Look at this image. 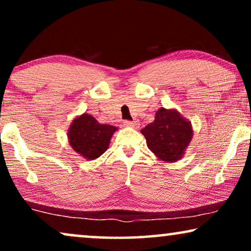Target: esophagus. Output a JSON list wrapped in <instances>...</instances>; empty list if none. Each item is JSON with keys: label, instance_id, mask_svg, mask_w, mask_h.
<instances>
[{"label": "esophagus", "instance_id": "1", "mask_svg": "<svg viewBox=\"0 0 251 251\" xmlns=\"http://www.w3.org/2000/svg\"><path fill=\"white\" fill-rule=\"evenodd\" d=\"M139 125H140V124L138 122H129V120H125V122H124V126H126V127L138 128Z\"/></svg>", "mask_w": 251, "mask_h": 251}]
</instances>
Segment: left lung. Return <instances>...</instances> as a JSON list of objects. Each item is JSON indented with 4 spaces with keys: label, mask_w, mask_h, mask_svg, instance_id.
<instances>
[{
    "label": "left lung",
    "mask_w": 251,
    "mask_h": 251,
    "mask_svg": "<svg viewBox=\"0 0 251 251\" xmlns=\"http://www.w3.org/2000/svg\"><path fill=\"white\" fill-rule=\"evenodd\" d=\"M141 133L151 153L164 162L179 161L193 136L191 122L176 109L164 107L156 111L154 122L142 128Z\"/></svg>",
    "instance_id": "1"
}]
</instances>
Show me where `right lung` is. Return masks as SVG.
<instances>
[{
	"mask_svg": "<svg viewBox=\"0 0 251 251\" xmlns=\"http://www.w3.org/2000/svg\"><path fill=\"white\" fill-rule=\"evenodd\" d=\"M118 127L100 124L91 115L82 113L72 120L67 136L71 147L85 160H96L109 148L110 140Z\"/></svg>",
	"mask_w": 251,
	"mask_h": 251,
	"instance_id": "add662e5",
	"label": "right lung"
}]
</instances>
